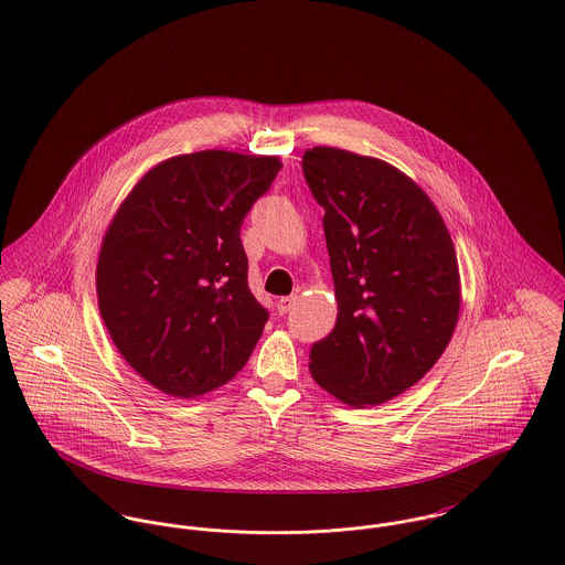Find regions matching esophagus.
<instances>
[{
    "instance_id": "1",
    "label": "esophagus",
    "mask_w": 565,
    "mask_h": 565,
    "mask_svg": "<svg viewBox=\"0 0 565 565\" xmlns=\"http://www.w3.org/2000/svg\"><path fill=\"white\" fill-rule=\"evenodd\" d=\"M297 306V297H284L277 301V312L288 313Z\"/></svg>"
}]
</instances>
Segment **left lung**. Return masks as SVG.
Here are the masks:
<instances>
[{
	"instance_id": "1",
	"label": "left lung",
	"mask_w": 565,
	"mask_h": 565,
	"mask_svg": "<svg viewBox=\"0 0 565 565\" xmlns=\"http://www.w3.org/2000/svg\"><path fill=\"white\" fill-rule=\"evenodd\" d=\"M324 207L338 318L310 351L313 381L351 407L381 405L427 375L459 318V266L438 207L396 167L335 147L303 156Z\"/></svg>"
}]
</instances>
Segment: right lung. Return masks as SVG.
Wrapping results in <instances>:
<instances>
[{
	"instance_id": "1",
	"label": "right lung",
	"mask_w": 565,
	"mask_h": 565,
	"mask_svg": "<svg viewBox=\"0 0 565 565\" xmlns=\"http://www.w3.org/2000/svg\"><path fill=\"white\" fill-rule=\"evenodd\" d=\"M277 156L207 149L149 169L113 216L97 303L127 364L169 396L196 398L247 364L268 320L249 290L241 225L281 169Z\"/></svg>"
}]
</instances>
